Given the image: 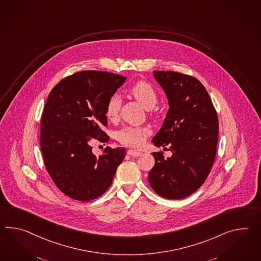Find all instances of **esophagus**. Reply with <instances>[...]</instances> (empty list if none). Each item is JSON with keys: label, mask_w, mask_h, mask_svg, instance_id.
Instances as JSON below:
<instances>
[{"label": "esophagus", "mask_w": 261, "mask_h": 261, "mask_svg": "<svg viewBox=\"0 0 261 261\" xmlns=\"http://www.w3.org/2000/svg\"><path fill=\"white\" fill-rule=\"evenodd\" d=\"M127 154L131 155V156H139V155H141V152L135 151V150H128Z\"/></svg>", "instance_id": "1"}]
</instances>
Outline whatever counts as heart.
Instances as JSON below:
<instances>
[{
	"label": "heart",
	"instance_id": "b5f03b06",
	"mask_svg": "<svg viewBox=\"0 0 261 261\" xmlns=\"http://www.w3.org/2000/svg\"><path fill=\"white\" fill-rule=\"evenodd\" d=\"M130 94L136 98L146 110H152L158 103V95L155 89L147 81H139L129 90ZM121 108V98L114 94L110 96L106 104V117L110 121L118 118ZM149 129L139 126H126L117 132V139L125 146L139 148L144 143L145 139L149 136Z\"/></svg>",
	"mask_w": 261,
	"mask_h": 261
}]
</instances>
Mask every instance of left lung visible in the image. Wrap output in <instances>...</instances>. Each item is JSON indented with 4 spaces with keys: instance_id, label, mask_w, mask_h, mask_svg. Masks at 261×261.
Instances as JSON below:
<instances>
[{
    "instance_id": "obj_1",
    "label": "left lung",
    "mask_w": 261,
    "mask_h": 261,
    "mask_svg": "<svg viewBox=\"0 0 261 261\" xmlns=\"http://www.w3.org/2000/svg\"><path fill=\"white\" fill-rule=\"evenodd\" d=\"M168 100L162 127L151 142L169 145L172 155L152 152L155 164L148 175L157 195L168 199L190 196L202 186L215 162L218 118L202 83L191 75L173 71H153Z\"/></svg>"
}]
</instances>
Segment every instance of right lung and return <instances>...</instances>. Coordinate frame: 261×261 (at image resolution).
I'll use <instances>...</instances> for the list:
<instances>
[{
  "label": "right lung",
  "mask_w": 261,
  "mask_h": 261,
  "mask_svg": "<svg viewBox=\"0 0 261 261\" xmlns=\"http://www.w3.org/2000/svg\"><path fill=\"white\" fill-rule=\"evenodd\" d=\"M126 81L104 71H81L54 86L41 118L40 147L47 173L64 195L80 201L102 196L112 184L126 150L105 148L93 153L94 141L108 142L106 104Z\"/></svg>",
  "instance_id": "right-lung-1"
}]
</instances>
